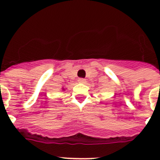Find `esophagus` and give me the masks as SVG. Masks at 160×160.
Listing matches in <instances>:
<instances>
[{
  "mask_svg": "<svg viewBox=\"0 0 160 160\" xmlns=\"http://www.w3.org/2000/svg\"><path fill=\"white\" fill-rule=\"evenodd\" d=\"M78 82L79 83H86L87 82V80L85 78H78Z\"/></svg>",
  "mask_w": 160,
  "mask_h": 160,
  "instance_id": "34e87169",
  "label": "esophagus"
}]
</instances>
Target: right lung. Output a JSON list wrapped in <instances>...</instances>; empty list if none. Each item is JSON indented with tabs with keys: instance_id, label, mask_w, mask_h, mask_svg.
Returning <instances> with one entry per match:
<instances>
[{
	"instance_id": "right-lung-1",
	"label": "right lung",
	"mask_w": 160,
	"mask_h": 160,
	"mask_svg": "<svg viewBox=\"0 0 160 160\" xmlns=\"http://www.w3.org/2000/svg\"><path fill=\"white\" fill-rule=\"evenodd\" d=\"M62 90H65V88H63V87H62Z\"/></svg>"
}]
</instances>
